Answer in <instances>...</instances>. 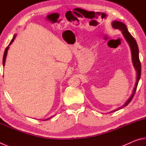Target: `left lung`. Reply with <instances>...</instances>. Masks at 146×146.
Listing matches in <instances>:
<instances>
[{"label": "left lung", "instance_id": "obj_1", "mask_svg": "<svg viewBox=\"0 0 146 146\" xmlns=\"http://www.w3.org/2000/svg\"><path fill=\"white\" fill-rule=\"evenodd\" d=\"M112 26L113 28L119 29L120 31H122V33L123 35V37H124L125 40H126L127 44H129V48L131 49V57H132V62L133 67H134L135 70L137 72V78H136V82L135 84V87L133 88V92L131 95L130 96V97L128 98L127 100L124 103V104L121 106V107L116 109L115 110H113L111 112H115L119 110L120 109L123 108L125 107V106L129 104V103L131 101L132 98L134 96L136 90H137L138 83L139 82L140 76H141V64H140V62L139 60V51H138V45L136 42L135 39L133 37V36L130 34V33L128 31V29L127 28V26L125 24H123L122 22L114 21L112 22Z\"/></svg>", "mask_w": 146, "mask_h": 146}]
</instances>
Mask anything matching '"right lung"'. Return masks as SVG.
Wrapping results in <instances>:
<instances>
[{
	"mask_svg": "<svg viewBox=\"0 0 146 146\" xmlns=\"http://www.w3.org/2000/svg\"><path fill=\"white\" fill-rule=\"evenodd\" d=\"M16 36H17V35H15L13 36V38H12L11 41L10 42V43H9V44L8 45V46L7 47V48H6V49H5V51H4V56H3V60H2V63H3V66H4V65H5V62H6V56H7V54H8V49L9 48V46H10L11 44L13 43V42L14 41L15 38ZM52 118V117H49L48 118H47V119H46L45 120H48L49 119H50V118Z\"/></svg>",
	"mask_w": 146,
	"mask_h": 146,
	"instance_id": "add662e5",
	"label": "right lung"
}]
</instances>
